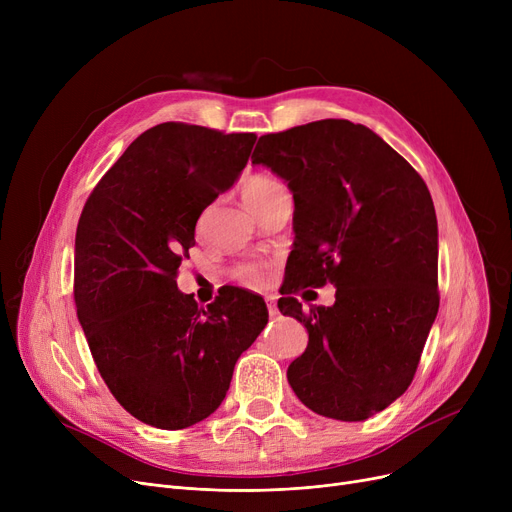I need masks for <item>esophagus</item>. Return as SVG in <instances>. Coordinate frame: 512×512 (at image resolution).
<instances>
[{"mask_svg": "<svg viewBox=\"0 0 512 512\" xmlns=\"http://www.w3.org/2000/svg\"><path fill=\"white\" fill-rule=\"evenodd\" d=\"M265 303H267V311H270V315H272V317H276V315H278V307H276V301H274L272 297H267V299H265Z\"/></svg>", "mask_w": 512, "mask_h": 512, "instance_id": "esophagus-1", "label": "esophagus"}]
</instances>
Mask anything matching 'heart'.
<instances>
[{
    "label": "heart",
    "instance_id": "obj_1",
    "mask_svg": "<svg viewBox=\"0 0 512 512\" xmlns=\"http://www.w3.org/2000/svg\"><path fill=\"white\" fill-rule=\"evenodd\" d=\"M280 191H284V186L278 180H274L270 176H263V174H255V176L247 178L245 184H242V197H245V201L251 209H255L257 205H261L263 201H267ZM230 276L245 286H259L265 276V265L259 261L238 263L230 270Z\"/></svg>",
    "mask_w": 512,
    "mask_h": 512
}]
</instances>
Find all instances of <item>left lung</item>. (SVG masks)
<instances>
[{
    "label": "left lung",
    "mask_w": 512,
    "mask_h": 512,
    "mask_svg": "<svg viewBox=\"0 0 512 512\" xmlns=\"http://www.w3.org/2000/svg\"><path fill=\"white\" fill-rule=\"evenodd\" d=\"M251 161L288 182L299 213L278 307L309 344L288 384L317 415L369 419L411 386L438 315L432 195L405 157L348 120L263 134ZM328 281L332 308L303 310L293 297Z\"/></svg>",
    "instance_id": "left-lung-1"
}]
</instances>
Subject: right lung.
<instances>
[{
  "mask_svg": "<svg viewBox=\"0 0 512 512\" xmlns=\"http://www.w3.org/2000/svg\"><path fill=\"white\" fill-rule=\"evenodd\" d=\"M257 137L164 122L97 182L74 242V303L120 405L159 429L222 405L242 351L267 324L257 294L226 288L207 309L176 286L203 209L247 166Z\"/></svg>",
  "mask_w": 512,
  "mask_h": 512,
  "instance_id": "right-lung-1",
  "label": "right lung"
}]
</instances>
